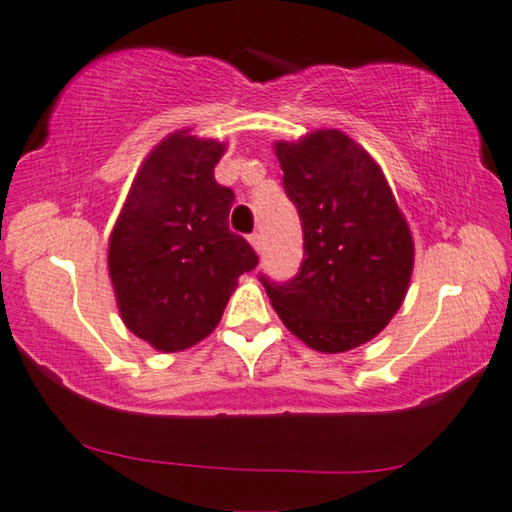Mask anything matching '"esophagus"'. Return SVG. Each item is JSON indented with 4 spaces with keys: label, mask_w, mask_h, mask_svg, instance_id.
<instances>
[{
    "label": "esophagus",
    "mask_w": 512,
    "mask_h": 512,
    "mask_svg": "<svg viewBox=\"0 0 512 512\" xmlns=\"http://www.w3.org/2000/svg\"><path fill=\"white\" fill-rule=\"evenodd\" d=\"M249 242H251V247H254L256 254H263V235L254 233V235L249 237Z\"/></svg>",
    "instance_id": "obj_1"
}]
</instances>
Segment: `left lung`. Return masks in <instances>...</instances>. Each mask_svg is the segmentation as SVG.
<instances>
[{
  "mask_svg": "<svg viewBox=\"0 0 512 512\" xmlns=\"http://www.w3.org/2000/svg\"><path fill=\"white\" fill-rule=\"evenodd\" d=\"M275 153L303 223L305 258L291 282H261L298 340L347 352L373 340L403 305L415 263L408 221L380 165L345 132L314 130L275 142Z\"/></svg>",
  "mask_w": 512,
  "mask_h": 512,
  "instance_id": "1",
  "label": "left lung"
}]
</instances>
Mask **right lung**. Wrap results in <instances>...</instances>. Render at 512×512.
Returning a JSON list of instances; mask_svg holds the SVG:
<instances>
[{
    "mask_svg": "<svg viewBox=\"0 0 512 512\" xmlns=\"http://www.w3.org/2000/svg\"><path fill=\"white\" fill-rule=\"evenodd\" d=\"M216 139L177 130L144 158L109 237V277L123 324L158 352L198 345L258 256L230 233L235 193L214 167Z\"/></svg>",
    "mask_w": 512,
    "mask_h": 512,
    "instance_id": "1",
    "label": "right lung"
}]
</instances>
